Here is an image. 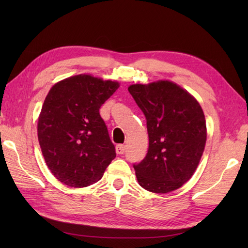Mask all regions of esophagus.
Wrapping results in <instances>:
<instances>
[{"label": "esophagus", "mask_w": 248, "mask_h": 248, "mask_svg": "<svg viewBox=\"0 0 248 248\" xmlns=\"http://www.w3.org/2000/svg\"><path fill=\"white\" fill-rule=\"evenodd\" d=\"M125 151V146L124 145H117L116 146V152L117 155H124Z\"/></svg>", "instance_id": "34e87169"}]
</instances>
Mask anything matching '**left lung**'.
Masks as SVG:
<instances>
[{"mask_svg": "<svg viewBox=\"0 0 248 248\" xmlns=\"http://www.w3.org/2000/svg\"><path fill=\"white\" fill-rule=\"evenodd\" d=\"M144 113L149 136L147 155L134 164L141 187L164 194L181 187L196 170L207 140L197 100L177 84L157 81L128 88Z\"/></svg>", "mask_w": 248, "mask_h": 248, "instance_id": "1", "label": "left lung"}]
</instances>
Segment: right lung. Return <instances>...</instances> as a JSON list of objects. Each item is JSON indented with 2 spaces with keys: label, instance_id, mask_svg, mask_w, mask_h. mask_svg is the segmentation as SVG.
Segmentation results:
<instances>
[{
  "label": "right lung",
  "instance_id": "right-lung-1",
  "mask_svg": "<svg viewBox=\"0 0 248 248\" xmlns=\"http://www.w3.org/2000/svg\"><path fill=\"white\" fill-rule=\"evenodd\" d=\"M119 87L89 75L65 78L50 89L38 119V140L59 181L84 187L102 178L115 146L99 108Z\"/></svg>",
  "mask_w": 248,
  "mask_h": 248
}]
</instances>
